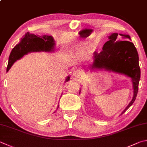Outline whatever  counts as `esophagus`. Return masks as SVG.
Listing matches in <instances>:
<instances>
[{"instance_id": "esophagus-1", "label": "esophagus", "mask_w": 147, "mask_h": 147, "mask_svg": "<svg viewBox=\"0 0 147 147\" xmlns=\"http://www.w3.org/2000/svg\"><path fill=\"white\" fill-rule=\"evenodd\" d=\"M81 75V73L79 70H75L73 72V76L75 78H79Z\"/></svg>"}]
</instances>
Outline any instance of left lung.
Masks as SVG:
<instances>
[{"mask_svg": "<svg viewBox=\"0 0 147 147\" xmlns=\"http://www.w3.org/2000/svg\"><path fill=\"white\" fill-rule=\"evenodd\" d=\"M119 36L122 37L121 39L119 38ZM108 38L109 40L103 45L102 51L100 53L94 52L93 62L88 68L92 71L105 70L113 72L131 79L134 94L122 114L132 105L137 96L141 74L139 57L136 48L130 42L131 38L129 34L114 33L108 36Z\"/></svg>", "mask_w": 147, "mask_h": 147, "instance_id": "obj_1", "label": "left lung"}]
</instances>
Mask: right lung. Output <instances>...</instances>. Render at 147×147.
Masks as SVG:
<instances>
[{
    "mask_svg": "<svg viewBox=\"0 0 147 147\" xmlns=\"http://www.w3.org/2000/svg\"><path fill=\"white\" fill-rule=\"evenodd\" d=\"M55 41L52 36L45 34L40 36L28 32L25 35H24L22 38H21L19 43L16 45L11 50L9 57L6 71L8 72L16 61L20 59L28 53L41 51L53 52L55 51ZM69 80L70 76H68L65 78V82L69 81ZM58 106L59 105H58L57 110Z\"/></svg>",
    "mask_w": 147,
    "mask_h": 147,
    "instance_id": "add662e5",
    "label": "right lung"
}]
</instances>
